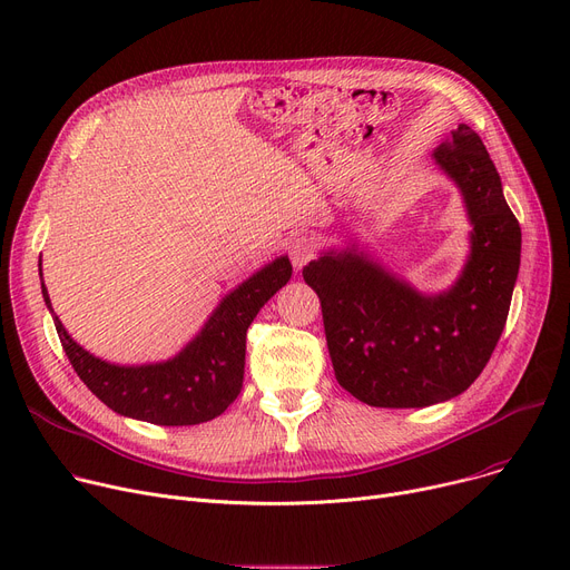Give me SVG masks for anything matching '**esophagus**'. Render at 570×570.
I'll return each instance as SVG.
<instances>
[{"instance_id": "34e87169", "label": "esophagus", "mask_w": 570, "mask_h": 570, "mask_svg": "<svg viewBox=\"0 0 570 570\" xmlns=\"http://www.w3.org/2000/svg\"><path fill=\"white\" fill-rule=\"evenodd\" d=\"M314 252H316L314 243L305 235H297V237L288 239V258L295 269H303L314 258Z\"/></svg>"}]
</instances>
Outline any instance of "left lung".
I'll use <instances>...</instances> for the list:
<instances>
[{
	"label": "left lung",
	"instance_id": "8db88e82",
	"mask_svg": "<svg viewBox=\"0 0 570 570\" xmlns=\"http://www.w3.org/2000/svg\"><path fill=\"white\" fill-rule=\"evenodd\" d=\"M434 161L455 179L473 224L453 288L423 295L355 249L327 252L303 269L321 301L335 376L370 406L421 409L464 393L511 309L522 230L481 136L460 125Z\"/></svg>",
	"mask_w": 570,
	"mask_h": 570
}]
</instances>
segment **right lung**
<instances>
[{"instance_id":"1","label":"right lung","mask_w":570,"mask_h":570,"mask_svg":"<svg viewBox=\"0 0 570 570\" xmlns=\"http://www.w3.org/2000/svg\"><path fill=\"white\" fill-rule=\"evenodd\" d=\"M291 273L293 267L286 256L275 258L230 291L203 331L175 357L136 367L110 365L78 346L55 316L43 279L41 293L69 363L89 391L119 415L153 425L183 428L213 421L243 391L249 325L269 297L286 286Z\"/></svg>"}]
</instances>
